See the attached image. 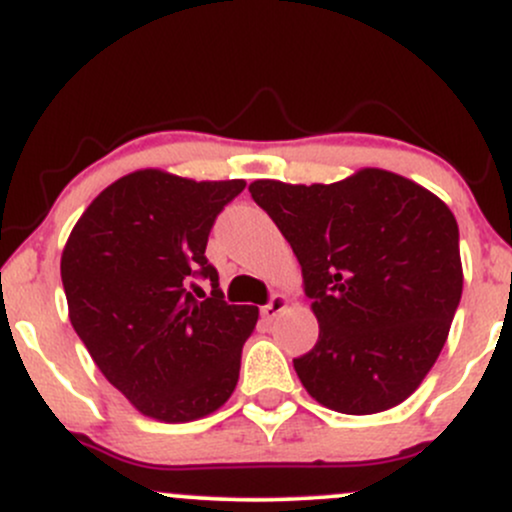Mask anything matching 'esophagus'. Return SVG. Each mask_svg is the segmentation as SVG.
Returning <instances> with one entry per match:
<instances>
[{
  "label": "esophagus",
  "instance_id": "34e87169",
  "mask_svg": "<svg viewBox=\"0 0 512 512\" xmlns=\"http://www.w3.org/2000/svg\"><path fill=\"white\" fill-rule=\"evenodd\" d=\"M285 307H287V297L280 295V292H278V295H273L271 300H268V304H263V307H261V317L266 319V321H273L280 312H283Z\"/></svg>",
  "mask_w": 512,
  "mask_h": 512
}]
</instances>
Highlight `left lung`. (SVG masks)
<instances>
[{
    "mask_svg": "<svg viewBox=\"0 0 512 512\" xmlns=\"http://www.w3.org/2000/svg\"><path fill=\"white\" fill-rule=\"evenodd\" d=\"M302 266L319 341L292 360L319 404L350 416L401 404L438 360L462 297L450 208L392 171L292 186L254 181Z\"/></svg>",
    "mask_w": 512,
    "mask_h": 512,
    "instance_id": "8db88e82",
    "label": "left lung"
}]
</instances>
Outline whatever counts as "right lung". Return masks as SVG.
Listing matches in <instances>:
<instances>
[{"instance_id":"1","label":"right lung","mask_w":512,"mask_h":512,"mask_svg":"<svg viewBox=\"0 0 512 512\" xmlns=\"http://www.w3.org/2000/svg\"><path fill=\"white\" fill-rule=\"evenodd\" d=\"M244 186L135 171L96 195L62 251L74 331L103 377L149 418L195 421L237 387L258 307L225 302L205 246Z\"/></svg>"}]
</instances>
